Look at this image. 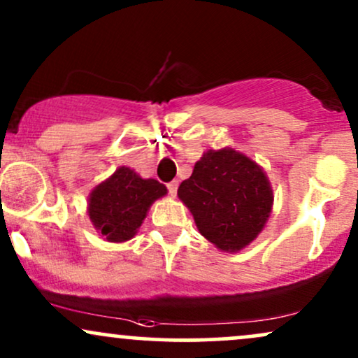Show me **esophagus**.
<instances>
[{"label": "esophagus", "mask_w": 358, "mask_h": 358, "mask_svg": "<svg viewBox=\"0 0 358 358\" xmlns=\"http://www.w3.org/2000/svg\"><path fill=\"white\" fill-rule=\"evenodd\" d=\"M176 190H178V180H173V182L168 183V192H170L171 196L176 195Z\"/></svg>", "instance_id": "obj_1"}]
</instances>
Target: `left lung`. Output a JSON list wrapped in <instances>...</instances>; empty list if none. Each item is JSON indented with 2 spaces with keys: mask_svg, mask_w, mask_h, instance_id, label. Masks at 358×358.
<instances>
[{
  "mask_svg": "<svg viewBox=\"0 0 358 358\" xmlns=\"http://www.w3.org/2000/svg\"><path fill=\"white\" fill-rule=\"evenodd\" d=\"M178 199L196 229L222 252H239L262 232L274 203L271 182L252 158L234 148L207 150L182 182Z\"/></svg>",
  "mask_w": 358,
  "mask_h": 358,
  "instance_id": "1",
  "label": "left lung"
}]
</instances>
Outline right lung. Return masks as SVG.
<instances>
[{
    "mask_svg": "<svg viewBox=\"0 0 358 358\" xmlns=\"http://www.w3.org/2000/svg\"><path fill=\"white\" fill-rule=\"evenodd\" d=\"M166 193L158 180L143 178L133 168L119 166L89 193L87 215L106 241L126 242L136 236L151 205Z\"/></svg>",
    "mask_w": 358,
    "mask_h": 358,
    "instance_id": "obj_1",
    "label": "right lung"
}]
</instances>
